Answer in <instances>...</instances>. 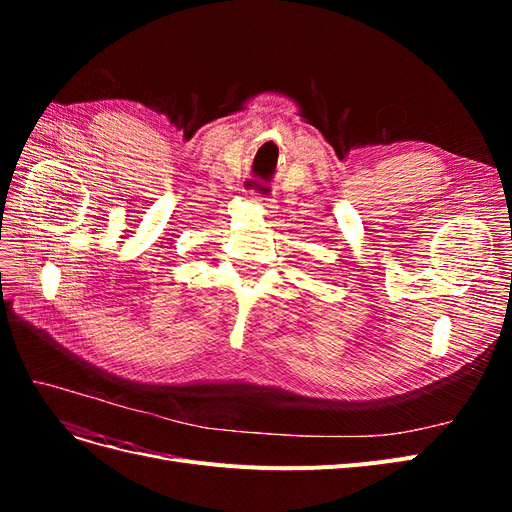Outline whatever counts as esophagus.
I'll use <instances>...</instances> for the list:
<instances>
[{
  "mask_svg": "<svg viewBox=\"0 0 512 512\" xmlns=\"http://www.w3.org/2000/svg\"><path fill=\"white\" fill-rule=\"evenodd\" d=\"M260 203H262V207H265L267 211L273 209V198H260Z\"/></svg>",
  "mask_w": 512,
  "mask_h": 512,
  "instance_id": "34e87169",
  "label": "esophagus"
}]
</instances>
